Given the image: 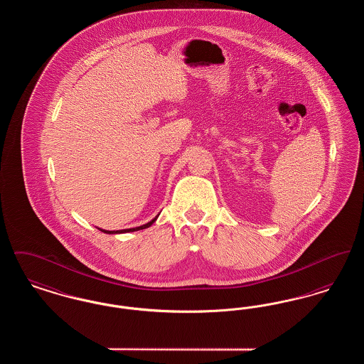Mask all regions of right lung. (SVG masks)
Listing matches in <instances>:
<instances>
[{"label":"right lung","instance_id":"1","mask_svg":"<svg viewBox=\"0 0 364 364\" xmlns=\"http://www.w3.org/2000/svg\"><path fill=\"white\" fill-rule=\"evenodd\" d=\"M158 215H159V213L156 214V217L150 221V223H147V224H144V225L136 226V228H129V229H122V230H105V229H101V228H98L101 232H104V233H107V235H117V233H128V232H136V230H141V229H146V228H149V226L153 225L154 223L156 221V218H158Z\"/></svg>","mask_w":364,"mask_h":364}]
</instances>
